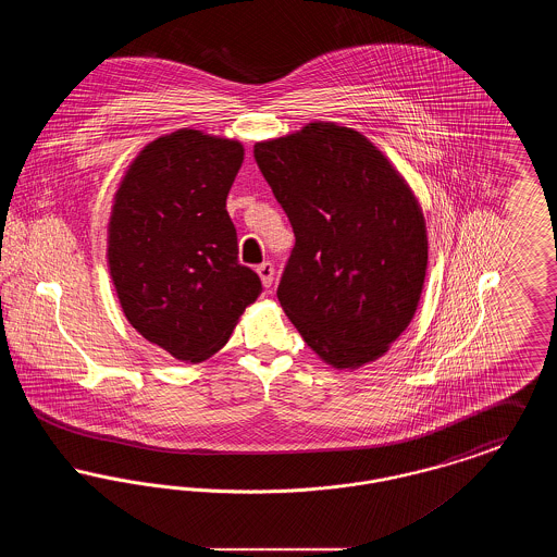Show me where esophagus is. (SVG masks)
<instances>
[{"mask_svg": "<svg viewBox=\"0 0 557 557\" xmlns=\"http://www.w3.org/2000/svg\"><path fill=\"white\" fill-rule=\"evenodd\" d=\"M257 273H259V277H261V282H263V286L265 288H271V284H273V275H275V269L273 265L265 261V263H261V265L257 267Z\"/></svg>", "mask_w": 557, "mask_h": 557, "instance_id": "esophagus-1", "label": "esophagus"}]
</instances>
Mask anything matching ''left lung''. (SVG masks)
Returning <instances> with one entry per match:
<instances>
[{"label": "left lung", "mask_w": 557, "mask_h": 557, "mask_svg": "<svg viewBox=\"0 0 557 557\" xmlns=\"http://www.w3.org/2000/svg\"><path fill=\"white\" fill-rule=\"evenodd\" d=\"M255 159L296 244L277 298L336 370L380 359L418 311L428 269L422 207L366 135L315 121L257 141Z\"/></svg>", "instance_id": "1"}]
</instances>
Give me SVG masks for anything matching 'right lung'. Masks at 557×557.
<instances>
[{
    "label": "right lung",
    "mask_w": 557,
    "mask_h": 557,
    "mask_svg": "<svg viewBox=\"0 0 557 557\" xmlns=\"http://www.w3.org/2000/svg\"><path fill=\"white\" fill-rule=\"evenodd\" d=\"M242 160L238 139L180 129L144 146L114 194L107 259L121 309L186 363L223 348L263 290L225 209Z\"/></svg>",
    "instance_id": "add662e5"
}]
</instances>
